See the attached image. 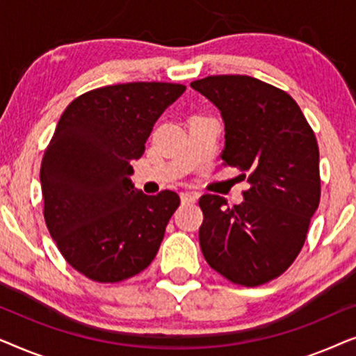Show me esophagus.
I'll return each instance as SVG.
<instances>
[{
  "mask_svg": "<svg viewBox=\"0 0 356 356\" xmlns=\"http://www.w3.org/2000/svg\"><path fill=\"white\" fill-rule=\"evenodd\" d=\"M179 197H181V202L183 204H194L197 199V193H191V191H183L179 194Z\"/></svg>",
  "mask_w": 356,
  "mask_h": 356,
  "instance_id": "34e87169",
  "label": "esophagus"
}]
</instances>
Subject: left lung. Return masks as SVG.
Returning a JSON list of instances; mask_svg holds the SVG:
<instances>
[{
  "label": "left lung",
  "instance_id": "obj_1",
  "mask_svg": "<svg viewBox=\"0 0 356 356\" xmlns=\"http://www.w3.org/2000/svg\"><path fill=\"white\" fill-rule=\"evenodd\" d=\"M191 87L211 100L225 124L223 165L250 173L245 201L199 199V245L207 264L233 284L256 286L289 269L319 206V149L286 92L250 76H209Z\"/></svg>",
  "mask_w": 356,
  "mask_h": 356
}]
</instances>
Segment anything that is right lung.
<instances>
[{"label":"right lung","mask_w":356,"mask_h":356,"mask_svg":"<svg viewBox=\"0 0 356 356\" xmlns=\"http://www.w3.org/2000/svg\"><path fill=\"white\" fill-rule=\"evenodd\" d=\"M186 87L128 82L90 90L63 111L40 167L45 222L63 257L95 282H121L157 254L177 193L131 181L160 115Z\"/></svg>","instance_id":"obj_1"}]
</instances>
